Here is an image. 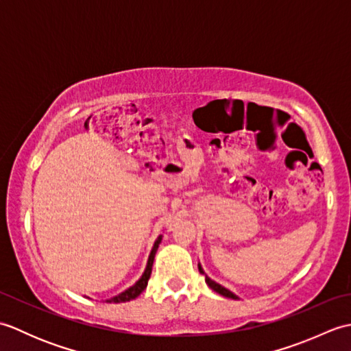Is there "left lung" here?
Segmentation results:
<instances>
[{
    "instance_id": "8db88e82",
    "label": "left lung",
    "mask_w": 351,
    "mask_h": 351,
    "mask_svg": "<svg viewBox=\"0 0 351 351\" xmlns=\"http://www.w3.org/2000/svg\"><path fill=\"white\" fill-rule=\"evenodd\" d=\"M197 267H199V271L202 273V274H205V271H204V268H202V265L200 264H197ZM205 282L208 283V287H210L211 289H214L215 293H219L220 295H223V297H228V299H238V295H235L232 291H229L228 288H225V287H221L220 283H217V282H214L211 278H208V276L205 274Z\"/></svg>"
}]
</instances>
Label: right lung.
Returning a JSON list of instances; mask_svg holds the SVG:
<instances>
[{"label": "right lung", "instance_id": "add662e5", "mask_svg": "<svg viewBox=\"0 0 351 351\" xmlns=\"http://www.w3.org/2000/svg\"><path fill=\"white\" fill-rule=\"evenodd\" d=\"M161 240H162V235H160V237L156 238V240H155V243H154V247H152L151 253H149L147 264H146V268H145L143 274H141V278H140L136 283H134L132 287H130L128 289H125L123 293L117 294V295H114V297H111V299H107L106 302H108V303H111V302H113V303L130 302V300L136 299V297H138L141 293H143V291H145V289H146V287H147V280H149V278H151L152 265H154V258H155V253H156V250H158V245H160Z\"/></svg>", "mask_w": 351, "mask_h": 351}]
</instances>
